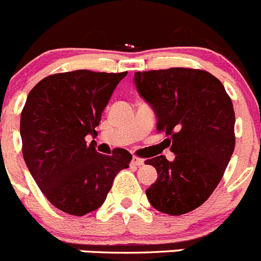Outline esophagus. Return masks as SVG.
I'll return each mask as SVG.
<instances>
[{
	"label": "esophagus",
	"mask_w": 261,
	"mask_h": 261,
	"mask_svg": "<svg viewBox=\"0 0 261 261\" xmlns=\"http://www.w3.org/2000/svg\"><path fill=\"white\" fill-rule=\"evenodd\" d=\"M143 164H144V161H143L142 158L133 157V160H131V165H133V166H142Z\"/></svg>",
	"instance_id": "34e87169"
}]
</instances>
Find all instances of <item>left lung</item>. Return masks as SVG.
I'll return each mask as SVG.
<instances>
[{"mask_svg":"<svg viewBox=\"0 0 261 261\" xmlns=\"http://www.w3.org/2000/svg\"><path fill=\"white\" fill-rule=\"evenodd\" d=\"M134 77L175 154L172 162L165 155L145 161L158 174L145 191L148 201L169 215L193 211L215 191L234 150L232 100L206 70L170 68L136 72Z\"/></svg>","mask_w":261,"mask_h":261,"instance_id":"1","label":"left lung"}]
</instances>
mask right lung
<instances>
[{
  "mask_svg": "<svg viewBox=\"0 0 261 261\" xmlns=\"http://www.w3.org/2000/svg\"><path fill=\"white\" fill-rule=\"evenodd\" d=\"M127 72L80 69L51 74L27 97L20 117L23 157L46 198L74 216L95 211L106 201L113 180L127 169L131 153L118 148L97 153L95 140L101 113Z\"/></svg>",
  "mask_w": 261,
  "mask_h": 261,
  "instance_id": "add662e5",
  "label": "right lung"
}]
</instances>
